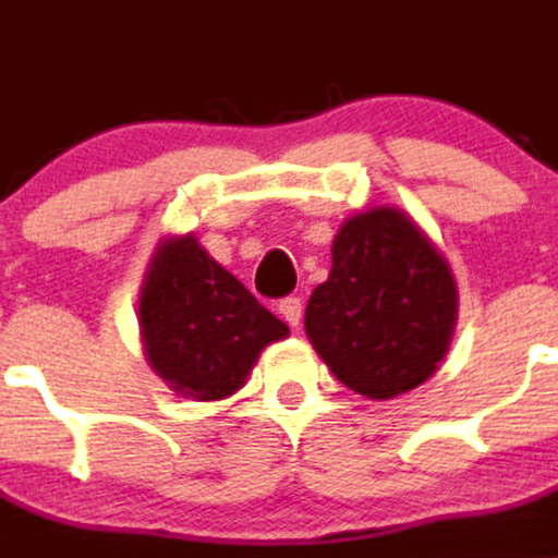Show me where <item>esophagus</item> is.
<instances>
[{
  "mask_svg": "<svg viewBox=\"0 0 558 558\" xmlns=\"http://www.w3.org/2000/svg\"><path fill=\"white\" fill-rule=\"evenodd\" d=\"M278 312H280V317H283V320L292 326V329H298V326H301V317H303L301 298H283L278 306Z\"/></svg>",
  "mask_w": 558,
  "mask_h": 558,
  "instance_id": "1",
  "label": "esophagus"
}]
</instances>
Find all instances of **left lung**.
Segmentation results:
<instances>
[{"label": "left lung", "instance_id": "8db88e82", "mask_svg": "<svg viewBox=\"0 0 558 558\" xmlns=\"http://www.w3.org/2000/svg\"><path fill=\"white\" fill-rule=\"evenodd\" d=\"M453 326L457 283L423 229L397 207L351 215L306 306L308 340L337 380L372 400L405 395L437 372Z\"/></svg>", "mask_w": 558, "mask_h": 558}]
</instances>
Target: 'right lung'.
I'll list each match as a JSON object with an SVG mask.
<instances>
[{
  "label": "right lung",
  "mask_w": 558,
  "mask_h": 558,
  "mask_svg": "<svg viewBox=\"0 0 558 558\" xmlns=\"http://www.w3.org/2000/svg\"><path fill=\"white\" fill-rule=\"evenodd\" d=\"M138 323L149 368L192 400L235 395L257 354L289 335L287 323L260 306L192 232L158 243L144 275Z\"/></svg>",
  "instance_id": "obj_1"
}]
</instances>
